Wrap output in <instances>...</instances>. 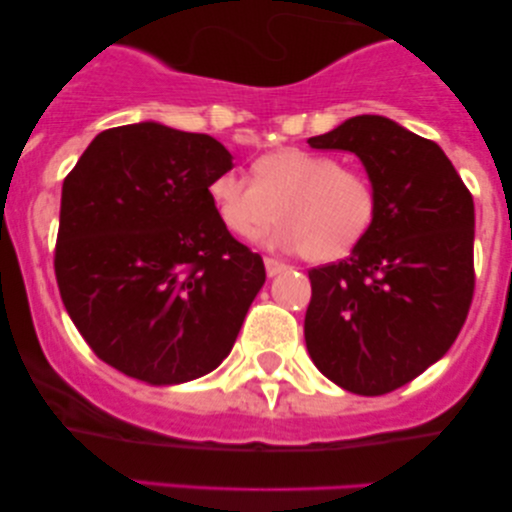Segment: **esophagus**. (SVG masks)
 I'll list each match as a JSON object with an SVG mask.
<instances>
[{"label":"esophagus","instance_id":"34e87169","mask_svg":"<svg viewBox=\"0 0 512 512\" xmlns=\"http://www.w3.org/2000/svg\"><path fill=\"white\" fill-rule=\"evenodd\" d=\"M284 270H286V265L282 261H277V258H265V272H268V277H275Z\"/></svg>","mask_w":512,"mask_h":512}]
</instances>
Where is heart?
<instances>
[{
  "label": "heart",
  "mask_w": 512,
  "mask_h": 512,
  "mask_svg": "<svg viewBox=\"0 0 512 512\" xmlns=\"http://www.w3.org/2000/svg\"><path fill=\"white\" fill-rule=\"evenodd\" d=\"M251 177L221 172L212 179L219 221L242 240H258L282 214L272 242L300 249L312 263L352 254L380 212L375 181L326 153L284 146L258 156Z\"/></svg>",
  "instance_id": "b5f03b06"
}]
</instances>
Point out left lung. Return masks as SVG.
<instances>
[{"label": "left lung", "mask_w": 512, "mask_h": 512, "mask_svg": "<svg viewBox=\"0 0 512 512\" xmlns=\"http://www.w3.org/2000/svg\"><path fill=\"white\" fill-rule=\"evenodd\" d=\"M307 142L356 153L380 198L366 240L307 272V352L338 387L389 394L452 347L471 310L473 195L436 142L384 116H354Z\"/></svg>", "instance_id": "left-lung-1"}]
</instances>
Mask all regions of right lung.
<instances>
[{
  "label": "right lung",
  "mask_w": 512,
  "mask_h": 512,
  "mask_svg": "<svg viewBox=\"0 0 512 512\" xmlns=\"http://www.w3.org/2000/svg\"><path fill=\"white\" fill-rule=\"evenodd\" d=\"M230 167L214 137L149 121L100 132L65 177L53 258L62 303L128 377L195 380L235 345L265 265L214 212L209 184Z\"/></svg>",
  "instance_id": "1"
}]
</instances>
